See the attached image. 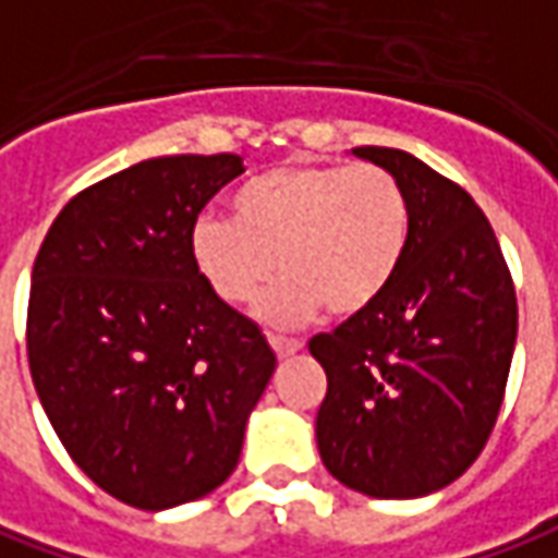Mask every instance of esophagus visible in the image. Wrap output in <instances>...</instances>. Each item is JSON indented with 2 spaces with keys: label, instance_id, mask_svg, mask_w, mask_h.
Instances as JSON below:
<instances>
[{
  "label": "esophagus",
  "instance_id": "34e87169",
  "mask_svg": "<svg viewBox=\"0 0 558 558\" xmlns=\"http://www.w3.org/2000/svg\"><path fill=\"white\" fill-rule=\"evenodd\" d=\"M268 342H271V349H275V355L278 357H290L296 355V352H302V342H299V339L268 337Z\"/></svg>",
  "mask_w": 558,
  "mask_h": 558
}]
</instances>
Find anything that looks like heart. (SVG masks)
I'll return each instance as SVG.
<instances>
[{"label":"heart","instance_id":"b5f03b06","mask_svg":"<svg viewBox=\"0 0 558 558\" xmlns=\"http://www.w3.org/2000/svg\"><path fill=\"white\" fill-rule=\"evenodd\" d=\"M234 219L191 225V262L228 305H246L283 271L259 317L296 327L330 308L355 317L392 287L411 246V201L376 163H283L243 182Z\"/></svg>","mask_w":558,"mask_h":558}]
</instances>
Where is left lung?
<instances>
[{"label":"left lung","mask_w":558,"mask_h":558,"mask_svg":"<svg viewBox=\"0 0 558 558\" xmlns=\"http://www.w3.org/2000/svg\"><path fill=\"white\" fill-rule=\"evenodd\" d=\"M411 201V246L386 296L308 352L327 374L317 451L379 500L441 490L475 463L507 389L519 308L494 228L470 194L398 147H355Z\"/></svg>","instance_id":"1"}]
</instances>
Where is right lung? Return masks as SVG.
<instances>
[{
    "instance_id": "1",
    "label": "right lung",
    "mask_w": 558,
    "mask_h": 558,
    "mask_svg": "<svg viewBox=\"0 0 558 558\" xmlns=\"http://www.w3.org/2000/svg\"><path fill=\"white\" fill-rule=\"evenodd\" d=\"M238 154L157 157L61 209L33 265V386L73 463L110 497L169 509L216 490L278 357L191 262V225Z\"/></svg>"
}]
</instances>
